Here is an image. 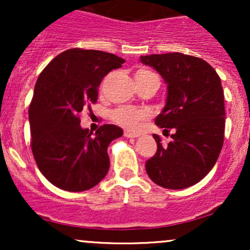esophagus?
Listing matches in <instances>:
<instances>
[{
    "label": "esophagus",
    "instance_id": "esophagus-1",
    "mask_svg": "<svg viewBox=\"0 0 250 250\" xmlns=\"http://www.w3.org/2000/svg\"><path fill=\"white\" fill-rule=\"evenodd\" d=\"M125 137H129V139H133V137H137V136H139V135L135 134V133H131V131H129V130H125Z\"/></svg>",
    "mask_w": 250,
    "mask_h": 250
}]
</instances>
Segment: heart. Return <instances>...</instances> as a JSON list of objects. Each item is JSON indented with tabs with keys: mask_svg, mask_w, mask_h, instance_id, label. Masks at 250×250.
Listing matches in <instances>:
<instances>
[{
	"mask_svg": "<svg viewBox=\"0 0 250 250\" xmlns=\"http://www.w3.org/2000/svg\"><path fill=\"white\" fill-rule=\"evenodd\" d=\"M151 76L155 75L147 69H139L135 73V80H137V81H142V80L149 79ZM111 117H113L114 122H116L117 125L130 129V130H135V129L139 127L140 123L147 117V113L131 107H122L113 111Z\"/></svg>",
	"mask_w": 250,
	"mask_h": 250,
	"instance_id": "1",
	"label": "heart"
}]
</instances>
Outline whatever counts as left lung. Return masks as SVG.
Wrapping results in <instances>:
<instances>
[{
  "mask_svg": "<svg viewBox=\"0 0 250 250\" xmlns=\"http://www.w3.org/2000/svg\"><path fill=\"white\" fill-rule=\"evenodd\" d=\"M167 84V99L155 119L160 128L173 129V141L146 162L148 176L167 189L188 188L200 182L216 163L225 139V96L221 79L209 63L181 53L140 57Z\"/></svg>",
  "mask_w": 250,
  "mask_h": 250,
  "instance_id": "1",
  "label": "left lung"
}]
</instances>
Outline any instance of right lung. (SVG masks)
Returning a JSON list of instances; mask_svg holds the SVG:
<instances>
[{
    "mask_svg": "<svg viewBox=\"0 0 250 250\" xmlns=\"http://www.w3.org/2000/svg\"><path fill=\"white\" fill-rule=\"evenodd\" d=\"M125 61L114 54L74 48L57 55L37 79L29 107L31 150L50 183L68 191L95 187L109 170L108 146L123 130L103 125L83 129L79 114L97 101V88L109 71Z\"/></svg>",
    "mask_w": 250,
    "mask_h": 250,
    "instance_id": "right-lung-1",
    "label": "right lung"
}]
</instances>
